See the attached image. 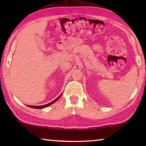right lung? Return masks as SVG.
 <instances>
[{
  "mask_svg": "<svg viewBox=\"0 0 146 146\" xmlns=\"http://www.w3.org/2000/svg\"><path fill=\"white\" fill-rule=\"evenodd\" d=\"M60 97V95L58 97L56 98L55 100H54L53 101H52V102H50V103H49V104H46V105H44V106H29V107H30V108H35V109H42V108H46V107H48V106H50L51 104H52L55 102V101L57 100L58 99V98H59V97Z\"/></svg>",
  "mask_w": 146,
  "mask_h": 146,
  "instance_id": "1",
  "label": "right lung"
}]
</instances>
